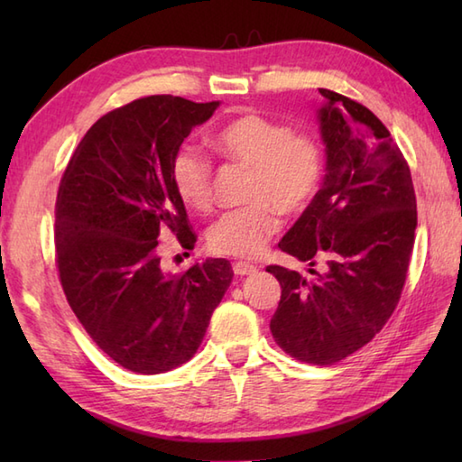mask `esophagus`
Instances as JSON below:
<instances>
[{"mask_svg": "<svg viewBox=\"0 0 462 462\" xmlns=\"http://www.w3.org/2000/svg\"><path fill=\"white\" fill-rule=\"evenodd\" d=\"M232 270L236 276H250V273L256 272V266H252V263H248V262H234Z\"/></svg>", "mask_w": 462, "mask_h": 462, "instance_id": "34e87169", "label": "esophagus"}]
</instances>
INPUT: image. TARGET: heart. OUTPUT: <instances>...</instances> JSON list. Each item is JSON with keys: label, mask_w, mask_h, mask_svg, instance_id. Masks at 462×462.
I'll list each match as a JSON object with an SVG mask.
<instances>
[{"label": "heart", "mask_w": 462, "mask_h": 462, "mask_svg": "<svg viewBox=\"0 0 462 462\" xmlns=\"http://www.w3.org/2000/svg\"><path fill=\"white\" fill-rule=\"evenodd\" d=\"M212 146L224 159L248 166L244 208L226 212L208 230L212 252L256 258L280 230V215L300 216L310 208L323 182L326 151L316 134L293 131L288 123L258 113L240 115L220 126ZM171 180L179 199L196 212L214 206V166L196 146L174 154Z\"/></svg>", "instance_id": "heart-1"}]
</instances>
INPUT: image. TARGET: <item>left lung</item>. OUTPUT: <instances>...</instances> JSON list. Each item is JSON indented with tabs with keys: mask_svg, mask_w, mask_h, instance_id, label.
Masks as SVG:
<instances>
[{
	"mask_svg": "<svg viewBox=\"0 0 462 462\" xmlns=\"http://www.w3.org/2000/svg\"><path fill=\"white\" fill-rule=\"evenodd\" d=\"M328 174L316 200L278 244L310 263L282 266V298L270 321L278 346L311 365H333L377 336L393 316L415 244L417 199L403 152L375 115L319 89ZM313 265H321L318 273Z\"/></svg>",
	"mask_w": 462,
	"mask_h": 462,
	"instance_id": "left-lung-1",
	"label": "left lung"
}]
</instances>
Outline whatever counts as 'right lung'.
<instances>
[{
	"mask_svg": "<svg viewBox=\"0 0 462 462\" xmlns=\"http://www.w3.org/2000/svg\"><path fill=\"white\" fill-rule=\"evenodd\" d=\"M216 106L172 95L119 106L87 131L59 182L55 263L65 298L97 346L134 373L189 361L234 276L224 258L182 273L161 268L162 234L194 248L171 166Z\"/></svg>",
	"mask_w": 462,
	"mask_h": 462,
	"instance_id": "right-lung-1",
	"label": "right lung"
}]
</instances>
